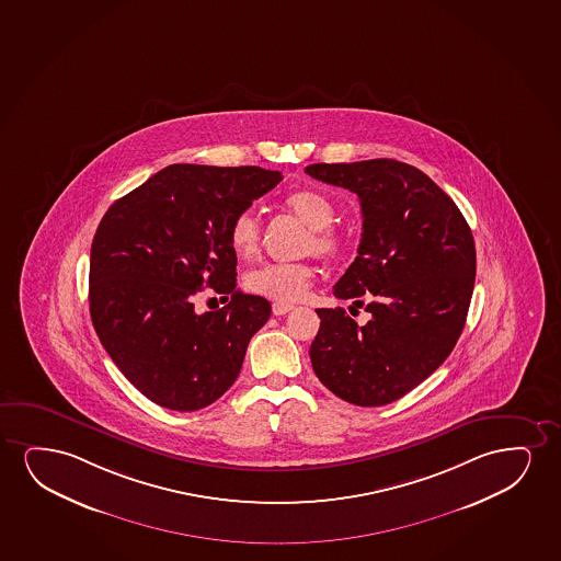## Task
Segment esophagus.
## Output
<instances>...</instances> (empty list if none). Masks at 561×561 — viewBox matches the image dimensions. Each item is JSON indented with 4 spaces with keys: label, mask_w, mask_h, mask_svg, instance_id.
<instances>
[{
    "label": "esophagus",
    "mask_w": 561,
    "mask_h": 561,
    "mask_svg": "<svg viewBox=\"0 0 561 561\" xmlns=\"http://www.w3.org/2000/svg\"><path fill=\"white\" fill-rule=\"evenodd\" d=\"M293 308L295 306L287 305V302H274L272 305V312H274V316H284V313L291 312Z\"/></svg>",
    "instance_id": "obj_1"
}]
</instances>
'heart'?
I'll return each instance as SVG.
<instances>
[{
    "label": "heart",
    "mask_w": 561,
    "mask_h": 561,
    "mask_svg": "<svg viewBox=\"0 0 561 561\" xmlns=\"http://www.w3.org/2000/svg\"><path fill=\"white\" fill-rule=\"evenodd\" d=\"M285 207L310 226L305 249L320 259H335L346 248V233L336 228V209L329 197L320 192L302 190L285 197ZM261 220L253 211H241L230 225L228 240L233 253L251 261L261 249ZM313 268L306 262H266L256 268L249 270L245 276L248 291L261 295L264 299L291 302L299 300L310 287Z\"/></svg>",
    "instance_id": "obj_1"
}]
</instances>
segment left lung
<instances>
[{
    "mask_svg": "<svg viewBox=\"0 0 561 561\" xmlns=\"http://www.w3.org/2000/svg\"><path fill=\"white\" fill-rule=\"evenodd\" d=\"M305 171L359 197L362 241L333 293L371 313L357 325L344 308L316 310L313 373L354 405L392 403L444 364L465 329L476 282L470 226L436 182L401 161L313 163Z\"/></svg>",
    "mask_w": 561,
    "mask_h": 561,
    "instance_id": "left-lung-1",
    "label": "left lung"
}]
</instances>
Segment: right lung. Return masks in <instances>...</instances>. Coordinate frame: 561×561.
<instances>
[{
	"instance_id": "1",
	"label": "right lung",
	"mask_w": 561,
	"mask_h": 561,
	"mask_svg": "<svg viewBox=\"0 0 561 561\" xmlns=\"http://www.w3.org/2000/svg\"><path fill=\"white\" fill-rule=\"evenodd\" d=\"M279 171L175 163L110 205L89 266V312L112 362L161 408L211 405L240 375L268 300L236 289L233 217L274 188ZM211 286L227 299L195 312Z\"/></svg>"
}]
</instances>
